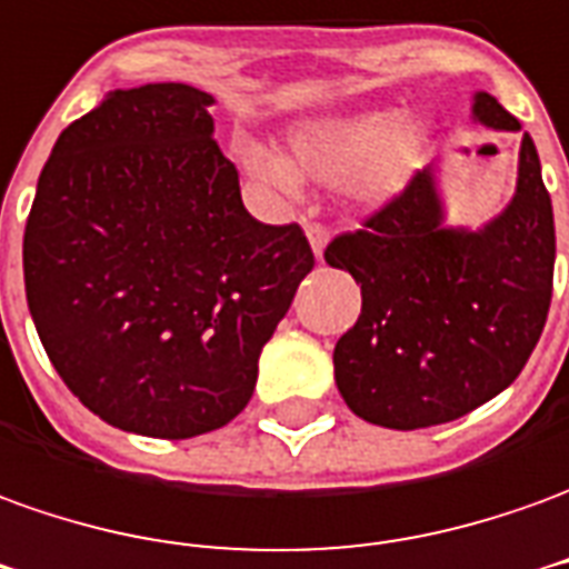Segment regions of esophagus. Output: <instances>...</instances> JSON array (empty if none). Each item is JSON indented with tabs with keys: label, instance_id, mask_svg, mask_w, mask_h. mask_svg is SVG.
I'll list each match as a JSON object with an SVG mask.
<instances>
[{
	"label": "esophagus",
	"instance_id": "esophagus-1",
	"mask_svg": "<svg viewBox=\"0 0 569 569\" xmlns=\"http://www.w3.org/2000/svg\"><path fill=\"white\" fill-rule=\"evenodd\" d=\"M308 243H311L313 256L323 258V249H326V243H329V228H326V224H320V221L308 224Z\"/></svg>",
	"mask_w": 569,
	"mask_h": 569
}]
</instances>
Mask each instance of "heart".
<instances>
[{"mask_svg": "<svg viewBox=\"0 0 569 569\" xmlns=\"http://www.w3.org/2000/svg\"><path fill=\"white\" fill-rule=\"evenodd\" d=\"M240 162L261 184L292 190L298 178L345 184L363 202L395 197L419 169L425 153V126L412 117L385 110L353 117L308 119L289 132V157L268 147L240 144Z\"/></svg>", "mask_w": 569, "mask_h": 569, "instance_id": "1", "label": "heart"}]
</instances>
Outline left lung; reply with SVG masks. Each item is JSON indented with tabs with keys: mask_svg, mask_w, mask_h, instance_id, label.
Masks as SVG:
<instances>
[{
	"mask_svg": "<svg viewBox=\"0 0 569 569\" xmlns=\"http://www.w3.org/2000/svg\"><path fill=\"white\" fill-rule=\"evenodd\" d=\"M475 117L520 129L487 91L475 94ZM323 256L363 296L332 353L351 412L416 431L478 409L518 379L551 305L555 216L533 138L520 141L515 200L490 224L443 228L435 174L422 169Z\"/></svg>",
	"mask_w": 569,
	"mask_h": 569,
	"instance_id": "8db88e82",
	"label": "left lung"
}]
</instances>
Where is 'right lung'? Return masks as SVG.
<instances>
[{
    "mask_svg": "<svg viewBox=\"0 0 569 569\" xmlns=\"http://www.w3.org/2000/svg\"><path fill=\"white\" fill-rule=\"evenodd\" d=\"M209 91L117 89L54 141L23 230V286L63 385L113 428L216 431L256 391L258 353L313 252L246 212Z\"/></svg>",
    "mask_w": 569,
    "mask_h": 569,
    "instance_id": "1",
    "label": "right lung"
}]
</instances>
